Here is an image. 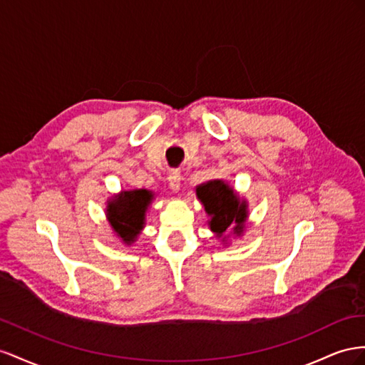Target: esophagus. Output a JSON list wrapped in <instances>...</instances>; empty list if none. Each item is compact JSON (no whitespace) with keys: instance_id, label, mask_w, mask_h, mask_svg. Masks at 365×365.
<instances>
[{"instance_id":"esophagus-1","label":"esophagus","mask_w":365,"mask_h":365,"mask_svg":"<svg viewBox=\"0 0 365 365\" xmlns=\"http://www.w3.org/2000/svg\"><path fill=\"white\" fill-rule=\"evenodd\" d=\"M180 180H182L180 173H173V174H170L168 183H170V188H171L174 192H177V191L180 190Z\"/></svg>"}]
</instances>
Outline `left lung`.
I'll return each instance as SVG.
<instances>
[{"instance_id":"1","label":"left lung","mask_w":365,"mask_h":365,"mask_svg":"<svg viewBox=\"0 0 365 365\" xmlns=\"http://www.w3.org/2000/svg\"><path fill=\"white\" fill-rule=\"evenodd\" d=\"M195 195L211 217L207 220L215 237L226 240V231L232 228L235 235H242L247 220V203L235 194V191L223 180H210L195 188Z\"/></svg>"}]
</instances>
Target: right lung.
Listing matches in <instances>:
<instances>
[{
  "mask_svg": "<svg viewBox=\"0 0 365 365\" xmlns=\"http://www.w3.org/2000/svg\"><path fill=\"white\" fill-rule=\"evenodd\" d=\"M153 199L154 194L148 190H133L122 191L107 202L108 223L125 245L136 242Z\"/></svg>",
  "mask_w": 365,
  "mask_h": 365,
  "instance_id": "1",
  "label": "right lung"
}]
</instances>
